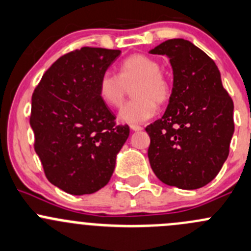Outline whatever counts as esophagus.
<instances>
[{
	"instance_id": "esophagus-1",
	"label": "esophagus",
	"mask_w": 251,
	"mask_h": 251,
	"mask_svg": "<svg viewBox=\"0 0 251 251\" xmlns=\"http://www.w3.org/2000/svg\"><path fill=\"white\" fill-rule=\"evenodd\" d=\"M130 129L133 131H139V130H143V126H136V125H131L130 126Z\"/></svg>"
}]
</instances>
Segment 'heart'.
Segmentation results:
<instances>
[{"mask_svg":"<svg viewBox=\"0 0 251 251\" xmlns=\"http://www.w3.org/2000/svg\"><path fill=\"white\" fill-rule=\"evenodd\" d=\"M131 86L134 99L118 115L122 122L143 123L150 120L157 111V102L163 103L170 98V85L160 72V64L145 54L126 57L118 67V75L108 71L102 73L98 84L99 95L110 107H120Z\"/></svg>","mask_w":251,"mask_h":251,"instance_id":"heart-1","label":"heart"}]
</instances>
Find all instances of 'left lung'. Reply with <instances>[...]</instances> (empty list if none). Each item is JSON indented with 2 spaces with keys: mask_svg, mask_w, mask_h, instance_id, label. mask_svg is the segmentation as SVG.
Masks as SVG:
<instances>
[{
  "mask_svg": "<svg viewBox=\"0 0 251 251\" xmlns=\"http://www.w3.org/2000/svg\"><path fill=\"white\" fill-rule=\"evenodd\" d=\"M149 52L167 56L173 71L170 103L162 118L146 126L151 168L165 184L198 189L227 160L234 133L233 101L215 62L190 41L171 39Z\"/></svg>",
  "mask_w": 251,
  "mask_h": 251,
  "instance_id": "1",
  "label": "left lung"
}]
</instances>
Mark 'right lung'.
I'll return each mask as SVG.
<instances>
[{"label":"right lung","mask_w":251,"mask_h":251,"mask_svg":"<svg viewBox=\"0 0 251 251\" xmlns=\"http://www.w3.org/2000/svg\"><path fill=\"white\" fill-rule=\"evenodd\" d=\"M120 50L83 47L59 57L31 98L30 126L47 179L72 195L93 194L110 182L129 136L99 95V79Z\"/></svg>","instance_id":"1"}]
</instances>
